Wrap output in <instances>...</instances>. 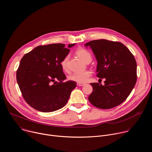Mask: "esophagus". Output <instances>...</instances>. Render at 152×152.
Listing matches in <instances>:
<instances>
[{"mask_svg":"<svg viewBox=\"0 0 152 152\" xmlns=\"http://www.w3.org/2000/svg\"><path fill=\"white\" fill-rule=\"evenodd\" d=\"M85 85V84L83 83H77V85L79 86H84Z\"/></svg>","mask_w":152,"mask_h":152,"instance_id":"obj_1","label":"esophagus"}]
</instances>
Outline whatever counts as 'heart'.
Wrapping results in <instances>:
<instances>
[{"mask_svg": "<svg viewBox=\"0 0 152 152\" xmlns=\"http://www.w3.org/2000/svg\"><path fill=\"white\" fill-rule=\"evenodd\" d=\"M76 55L82 59L85 62L88 63L91 61V55L88 51L84 49L80 48L77 50L76 52ZM69 59V56L67 55L65 56L64 59L61 61V65L62 69L65 71H67L68 70V61ZM91 75V72L89 70H86L82 72L75 73L71 74L69 76V79L70 80L75 81L77 83H85L87 81Z\"/></svg>", "mask_w": 152, "mask_h": 152, "instance_id": "b5f03b06", "label": "heart"}]
</instances>
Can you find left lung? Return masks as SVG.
I'll return each instance as SVG.
<instances>
[{"instance_id": "obj_1", "label": "left lung", "mask_w": 152, "mask_h": 152, "mask_svg": "<svg viewBox=\"0 0 152 152\" xmlns=\"http://www.w3.org/2000/svg\"><path fill=\"white\" fill-rule=\"evenodd\" d=\"M97 61V76L105 79L104 85L90 83L93 88L90 102L100 109H111L122 103L137 82V62L121 42L101 39L86 43Z\"/></svg>"}]
</instances>
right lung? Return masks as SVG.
Here are the masks:
<instances>
[{
    "instance_id": "add662e5",
    "label": "right lung",
    "mask_w": 152,
    "mask_h": 152,
    "mask_svg": "<svg viewBox=\"0 0 152 152\" xmlns=\"http://www.w3.org/2000/svg\"><path fill=\"white\" fill-rule=\"evenodd\" d=\"M76 44L39 46L21 58L16 77L26 102L44 113L58 110L67 103L76 82L63 81L66 76L61 62Z\"/></svg>"
}]
</instances>
